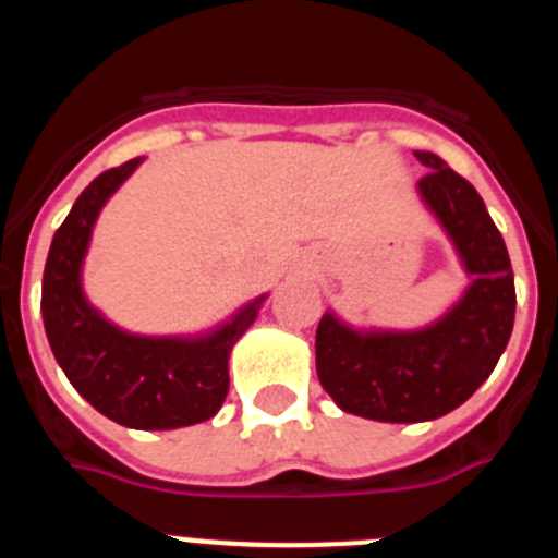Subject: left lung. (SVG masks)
Segmentation results:
<instances>
[{"label": "left lung", "mask_w": 558, "mask_h": 558, "mask_svg": "<svg viewBox=\"0 0 558 558\" xmlns=\"http://www.w3.org/2000/svg\"><path fill=\"white\" fill-rule=\"evenodd\" d=\"M418 192L461 254L470 290L438 324L418 332H368L324 315L315 332V372L340 411L374 422H427L463 405L497 360L514 327V270L495 220L470 181L436 153Z\"/></svg>", "instance_id": "left-lung-1"}]
</instances>
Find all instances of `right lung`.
<instances>
[{
	"label": "right lung",
	"mask_w": 558,
	"mask_h": 558,
	"mask_svg": "<svg viewBox=\"0 0 558 558\" xmlns=\"http://www.w3.org/2000/svg\"><path fill=\"white\" fill-rule=\"evenodd\" d=\"M142 159L100 172L52 236L41 284V315L58 366L86 402L133 430H175L206 422L229 393V354L251 327L256 299L206 338H140L88 307L81 265L102 204Z\"/></svg>",
	"instance_id": "1"
}]
</instances>
